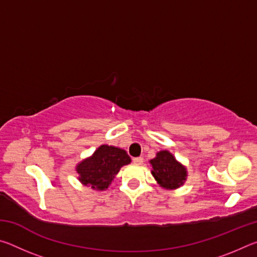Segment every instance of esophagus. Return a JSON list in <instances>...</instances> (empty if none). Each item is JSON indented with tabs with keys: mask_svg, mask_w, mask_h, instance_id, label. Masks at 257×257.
I'll return each instance as SVG.
<instances>
[{
	"mask_svg": "<svg viewBox=\"0 0 257 257\" xmlns=\"http://www.w3.org/2000/svg\"><path fill=\"white\" fill-rule=\"evenodd\" d=\"M133 162L135 164H142L143 162H144V159H143L142 156H138V158H134L133 159Z\"/></svg>",
	"mask_w": 257,
	"mask_h": 257,
	"instance_id": "34e87169",
	"label": "esophagus"
}]
</instances>
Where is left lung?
I'll list each match as a JSON object with an SVG mask.
<instances>
[{"label":"left lung","instance_id":"left-lung-1","mask_svg":"<svg viewBox=\"0 0 257 257\" xmlns=\"http://www.w3.org/2000/svg\"><path fill=\"white\" fill-rule=\"evenodd\" d=\"M152 175L159 184L168 189H176L186 180L185 167L177 162L171 153L168 151H161L156 158L151 160Z\"/></svg>","mask_w":257,"mask_h":257}]
</instances>
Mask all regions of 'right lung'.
<instances>
[{
	"instance_id": "add662e5",
	"label": "right lung",
	"mask_w": 257,
	"mask_h": 257,
	"mask_svg": "<svg viewBox=\"0 0 257 257\" xmlns=\"http://www.w3.org/2000/svg\"><path fill=\"white\" fill-rule=\"evenodd\" d=\"M129 155L118 147L102 145L92 158L78 164L79 180L93 189H106L122 165L130 163Z\"/></svg>"
}]
</instances>
